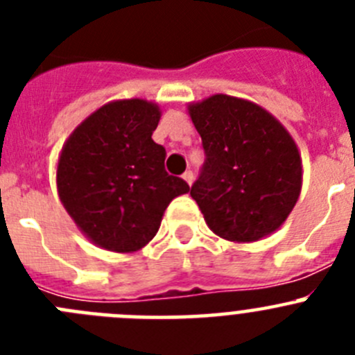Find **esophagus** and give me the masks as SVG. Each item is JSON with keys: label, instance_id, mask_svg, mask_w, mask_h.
<instances>
[{"label": "esophagus", "instance_id": "1", "mask_svg": "<svg viewBox=\"0 0 355 355\" xmlns=\"http://www.w3.org/2000/svg\"><path fill=\"white\" fill-rule=\"evenodd\" d=\"M193 178H196V175H193L192 171H187V172H184V174H183V180L187 181L188 184H192V183H193Z\"/></svg>", "mask_w": 355, "mask_h": 355}]
</instances>
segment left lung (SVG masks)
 <instances>
[{"label":"left lung","mask_w":355,"mask_h":355,"mask_svg":"<svg viewBox=\"0 0 355 355\" xmlns=\"http://www.w3.org/2000/svg\"><path fill=\"white\" fill-rule=\"evenodd\" d=\"M188 110L206 156L190 196L206 224L231 241L274 233L302 184V162L290 133L261 106L224 94Z\"/></svg>","instance_id":"left-lung-1"}]
</instances>
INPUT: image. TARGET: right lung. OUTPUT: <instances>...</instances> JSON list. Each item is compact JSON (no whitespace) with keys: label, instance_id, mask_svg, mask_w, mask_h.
Wrapping results in <instances>:
<instances>
[{"label":"right lung","instance_id":"obj_1","mask_svg":"<svg viewBox=\"0 0 355 355\" xmlns=\"http://www.w3.org/2000/svg\"><path fill=\"white\" fill-rule=\"evenodd\" d=\"M159 110L144 99L108 103L62 149L56 184L65 209L96 245L133 252L155 238L163 211L188 183L165 171L153 131Z\"/></svg>","mask_w":355,"mask_h":355}]
</instances>
